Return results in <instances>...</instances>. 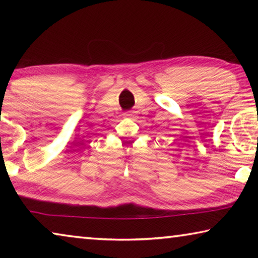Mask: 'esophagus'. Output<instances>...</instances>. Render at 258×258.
Returning a JSON list of instances; mask_svg holds the SVG:
<instances>
[{
	"label": "esophagus",
	"mask_w": 258,
	"mask_h": 258,
	"mask_svg": "<svg viewBox=\"0 0 258 258\" xmlns=\"http://www.w3.org/2000/svg\"><path fill=\"white\" fill-rule=\"evenodd\" d=\"M126 116H131V115H128V113H127V115H126Z\"/></svg>",
	"instance_id": "obj_1"
}]
</instances>
